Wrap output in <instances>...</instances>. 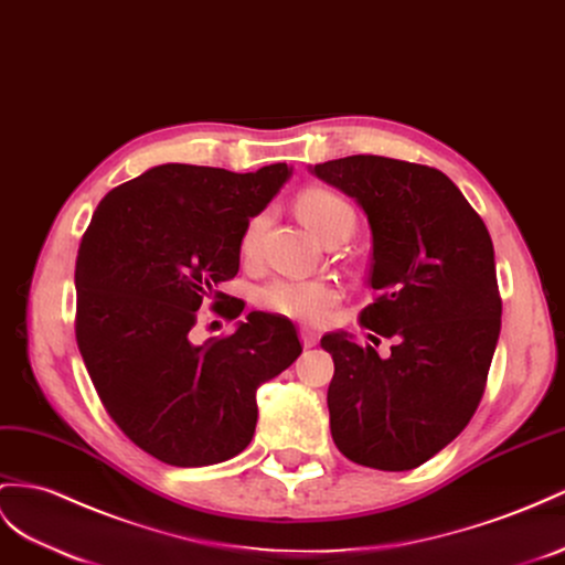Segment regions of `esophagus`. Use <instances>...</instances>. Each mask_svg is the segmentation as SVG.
I'll list each match as a JSON object with an SVG mask.
<instances>
[{
  "label": "esophagus",
  "mask_w": 565,
  "mask_h": 565,
  "mask_svg": "<svg viewBox=\"0 0 565 565\" xmlns=\"http://www.w3.org/2000/svg\"><path fill=\"white\" fill-rule=\"evenodd\" d=\"M300 339H302V345H306V349H312V345L320 343V334H317L315 329H308V327L300 329Z\"/></svg>",
  "instance_id": "1"
}]
</instances>
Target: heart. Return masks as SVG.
Masks as SVG:
<instances>
[{
    "label": "heart",
    "instance_id": "obj_1",
    "mask_svg": "<svg viewBox=\"0 0 565 565\" xmlns=\"http://www.w3.org/2000/svg\"><path fill=\"white\" fill-rule=\"evenodd\" d=\"M298 214L320 241H327L329 236L339 234V231H349V234H353L355 228V210L351 207V202L334 191H327V188H308V191L298 198ZM265 226V212L255 214L253 220L245 224L241 236L243 257L257 255ZM337 300L339 288L322 279H277L259 291V302H263L267 310L291 317V320L306 324H320Z\"/></svg>",
    "mask_w": 565,
    "mask_h": 565
}]
</instances>
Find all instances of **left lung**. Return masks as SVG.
<instances>
[{"label":"left lung","mask_w":565,"mask_h":565,"mask_svg":"<svg viewBox=\"0 0 565 565\" xmlns=\"http://www.w3.org/2000/svg\"><path fill=\"white\" fill-rule=\"evenodd\" d=\"M310 171L367 214L374 302L360 322L396 339L380 358L345 331L322 337L331 437L358 466L413 470L466 429L484 394L501 331L494 245L439 169L353 154Z\"/></svg>","instance_id":"1"}]
</instances>
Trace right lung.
<instances>
[{
	"instance_id": "obj_1",
	"label": "right lung",
	"mask_w": 565,
	"mask_h": 565,
	"mask_svg": "<svg viewBox=\"0 0 565 565\" xmlns=\"http://www.w3.org/2000/svg\"><path fill=\"white\" fill-rule=\"evenodd\" d=\"M291 177L159 164L99 202L76 257V341L111 420L167 466L238 456L257 425L259 384L300 355L291 320L253 310L231 337L193 341L198 310L236 320L220 291L241 265V236Z\"/></svg>"
}]
</instances>
